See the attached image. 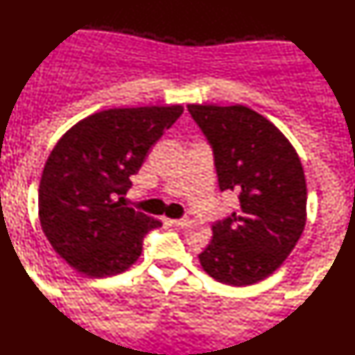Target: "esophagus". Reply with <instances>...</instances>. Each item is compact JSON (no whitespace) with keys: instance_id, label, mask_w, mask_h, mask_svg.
<instances>
[{"instance_id":"1","label":"esophagus","mask_w":355,"mask_h":355,"mask_svg":"<svg viewBox=\"0 0 355 355\" xmlns=\"http://www.w3.org/2000/svg\"><path fill=\"white\" fill-rule=\"evenodd\" d=\"M170 223H172L175 227H185V226H188V223L190 221H188L187 218H183V219H172Z\"/></svg>"}]
</instances>
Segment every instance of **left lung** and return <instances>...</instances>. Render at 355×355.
<instances>
[{
  "mask_svg": "<svg viewBox=\"0 0 355 355\" xmlns=\"http://www.w3.org/2000/svg\"><path fill=\"white\" fill-rule=\"evenodd\" d=\"M214 150L221 191L239 208L213 224L198 255L211 278L248 286L272 275L295 249L306 224V180L285 134L248 106L188 105Z\"/></svg>",
  "mask_w": 355,
  "mask_h": 355,
  "instance_id": "left-lung-1",
  "label": "left lung"
}]
</instances>
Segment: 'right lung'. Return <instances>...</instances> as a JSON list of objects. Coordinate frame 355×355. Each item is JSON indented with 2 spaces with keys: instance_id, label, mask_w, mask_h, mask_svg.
<instances>
[{
  "instance_id": "right-lung-1",
  "label": "right lung",
  "mask_w": 355,
  "mask_h": 355,
  "mask_svg": "<svg viewBox=\"0 0 355 355\" xmlns=\"http://www.w3.org/2000/svg\"><path fill=\"white\" fill-rule=\"evenodd\" d=\"M182 113V105L113 107L87 116L58 139L40 177L39 219L71 268L111 277L141 257L146 232L162 223L116 198Z\"/></svg>"
}]
</instances>
